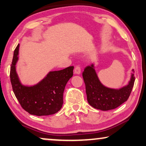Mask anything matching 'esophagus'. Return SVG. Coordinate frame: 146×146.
Here are the masks:
<instances>
[{
  "mask_svg": "<svg viewBox=\"0 0 146 146\" xmlns=\"http://www.w3.org/2000/svg\"><path fill=\"white\" fill-rule=\"evenodd\" d=\"M80 72H81L80 67L79 66H76L74 68V74H80Z\"/></svg>",
  "mask_w": 146,
  "mask_h": 146,
  "instance_id": "1",
  "label": "esophagus"
}]
</instances>
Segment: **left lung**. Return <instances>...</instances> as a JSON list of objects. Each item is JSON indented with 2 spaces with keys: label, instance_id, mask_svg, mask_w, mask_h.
<instances>
[{
  "label": "left lung",
  "instance_id": "1",
  "mask_svg": "<svg viewBox=\"0 0 146 146\" xmlns=\"http://www.w3.org/2000/svg\"><path fill=\"white\" fill-rule=\"evenodd\" d=\"M128 83L120 88H111L103 84L98 76L94 64L85 68L82 76L89 104L102 111L117 108L127 100L135 82L134 70L132 69Z\"/></svg>",
  "mask_w": 146,
  "mask_h": 146
}]
</instances>
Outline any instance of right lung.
Segmentation results:
<instances>
[{
  "label": "right lung",
  "mask_w": 146,
  "mask_h": 146,
  "mask_svg": "<svg viewBox=\"0 0 146 146\" xmlns=\"http://www.w3.org/2000/svg\"><path fill=\"white\" fill-rule=\"evenodd\" d=\"M19 47V44L14 51L10 78L13 92L20 104L30 114L38 116L58 112L62 107L63 93L68 81L73 76L74 66L49 72L35 85L23 84L17 72Z\"/></svg>",
  "instance_id": "1"
}]
</instances>
